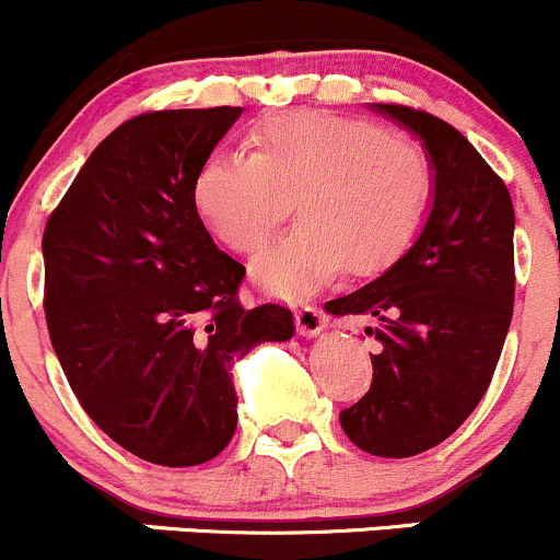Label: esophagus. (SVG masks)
<instances>
[{"label":"esophagus","mask_w":560,"mask_h":560,"mask_svg":"<svg viewBox=\"0 0 560 560\" xmlns=\"http://www.w3.org/2000/svg\"><path fill=\"white\" fill-rule=\"evenodd\" d=\"M295 327L300 335L311 338V335H319L327 327V316L314 305H300L295 311Z\"/></svg>","instance_id":"esophagus-1"}]
</instances>
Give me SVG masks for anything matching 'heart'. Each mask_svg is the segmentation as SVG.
Returning a JSON list of instances; mask_svg holds the SVG:
<instances>
[{"label":"heart","mask_w":560,"mask_h":560,"mask_svg":"<svg viewBox=\"0 0 560 560\" xmlns=\"http://www.w3.org/2000/svg\"><path fill=\"white\" fill-rule=\"evenodd\" d=\"M252 155L211 152L192 176L209 231L241 257L273 241L295 201L300 225L255 265V281L300 298L346 273L370 279L408 252L434 198V166L419 141L325 109L260 117Z\"/></svg>","instance_id":"1"}]
</instances>
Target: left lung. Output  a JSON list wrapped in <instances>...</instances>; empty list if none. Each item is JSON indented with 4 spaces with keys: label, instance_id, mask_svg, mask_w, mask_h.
Returning <instances> with one entry per match:
<instances>
[{
    "label": "left lung",
    "instance_id": "left-lung-1",
    "mask_svg": "<svg viewBox=\"0 0 560 560\" xmlns=\"http://www.w3.org/2000/svg\"><path fill=\"white\" fill-rule=\"evenodd\" d=\"M427 147L434 201L416 244L384 276L329 300L368 316L378 343L373 384L340 410L357 448L408 458L469 419L497 370L513 319L515 211L508 185L451 122L405 104H375Z\"/></svg>",
    "mask_w": 560,
    "mask_h": 560
}]
</instances>
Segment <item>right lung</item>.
Here are the masks:
<instances>
[{
  "label": "right lung",
  "instance_id": "right-lung-1",
  "mask_svg": "<svg viewBox=\"0 0 560 560\" xmlns=\"http://www.w3.org/2000/svg\"><path fill=\"white\" fill-rule=\"evenodd\" d=\"M241 107L120 122L47 217L45 319L93 423L161 467H196L235 432L231 368L290 340L292 311L241 305L246 268L203 228L192 176Z\"/></svg>",
  "mask_w": 560,
  "mask_h": 560
}]
</instances>
